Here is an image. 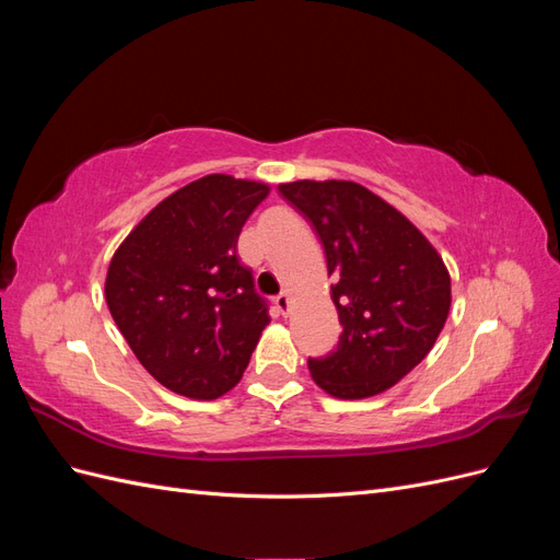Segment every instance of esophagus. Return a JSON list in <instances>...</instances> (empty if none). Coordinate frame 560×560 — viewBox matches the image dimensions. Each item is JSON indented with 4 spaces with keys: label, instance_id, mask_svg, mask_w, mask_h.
<instances>
[{
    "label": "esophagus",
    "instance_id": "esophagus-1",
    "mask_svg": "<svg viewBox=\"0 0 560 560\" xmlns=\"http://www.w3.org/2000/svg\"><path fill=\"white\" fill-rule=\"evenodd\" d=\"M276 308L280 311V315H290V308H292V299H290V294H287V292L278 294V296H276Z\"/></svg>",
    "mask_w": 560,
    "mask_h": 560
}]
</instances>
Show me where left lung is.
I'll use <instances>...</instances> for the list:
<instances>
[{
  "label": "left lung",
  "mask_w": 560,
  "mask_h": 560,
  "mask_svg": "<svg viewBox=\"0 0 560 560\" xmlns=\"http://www.w3.org/2000/svg\"><path fill=\"white\" fill-rule=\"evenodd\" d=\"M308 219L336 278L331 301L343 325L327 358L308 360L313 381L338 399L385 393L436 343L451 308L444 259L409 219L358 182L280 184Z\"/></svg>",
  "instance_id": "1"
}]
</instances>
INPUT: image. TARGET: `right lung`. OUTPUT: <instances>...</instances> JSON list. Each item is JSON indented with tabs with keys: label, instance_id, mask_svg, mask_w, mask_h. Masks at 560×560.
<instances>
[{
	"label": "right lung",
	"instance_id": "right-lung-1",
	"mask_svg": "<svg viewBox=\"0 0 560 560\" xmlns=\"http://www.w3.org/2000/svg\"><path fill=\"white\" fill-rule=\"evenodd\" d=\"M270 186L206 175L161 200L107 268L105 299L135 358L161 385L217 399L243 378L266 301L235 245Z\"/></svg>",
	"mask_w": 560,
	"mask_h": 560
}]
</instances>
